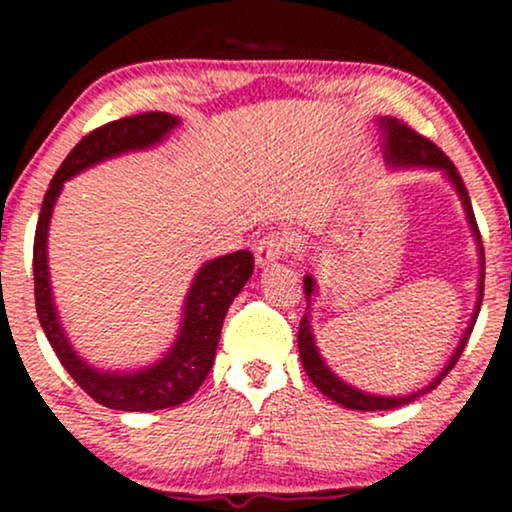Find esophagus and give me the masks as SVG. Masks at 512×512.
<instances>
[{
    "label": "esophagus",
    "mask_w": 512,
    "mask_h": 512,
    "mask_svg": "<svg viewBox=\"0 0 512 512\" xmlns=\"http://www.w3.org/2000/svg\"><path fill=\"white\" fill-rule=\"evenodd\" d=\"M286 250H289V238H286L284 233H267V236L255 245V262L260 264V267H267V264L281 260Z\"/></svg>",
    "instance_id": "34e87169"
}]
</instances>
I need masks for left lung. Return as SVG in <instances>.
<instances>
[{
    "label": "left lung",
    "mask_w": 512,
    "mask_h": 512,
    "mask_svg": "<svg viewBox=\"0 0 512 512\" xmlns=\"http://www.w3.org/2000/svg\"><path fill=\"white\" fill-rule=\"evenodd\" d=\"M380 129H383V151H385V161L390 163L392 168H436V170H443L445 178L452 182V187L457 190V195L462 199V207H464V214H467V221L469 226H472V233H474V240H477L479 245V257H481V279H479V296H477V305H474V313H472V320H469V327L464 330L460 344H457L455 354L448 361V366H445L440 373L433 378V383H428L424 390L419 392H411V395H404V397H383V395H370V392H363V390H356L354 385L344 383L342 378H337V373H332V368L327 366L325 361H322L320 351H317L315 346V337H313V327H310V298L315 296L317 286H315V279L310 274H305L303 279V286H305V301H308V313L301 317V325H298V351H301V361H303V368L305 373H308V378L313 380V385L317 390L322 392L325 397H330L332 402L342 404L346 409H358V411H385V409H397V407H404V404L414 402L416 397L426 395V392L436 390L440 385V380L445 378V375L450 373L452 366L457 363V358L464 351V346H467V339L469 334L474 330V322H477V315H479V308H481V298H484V248H481V236H479V226H477V219H474V211H472V202H469V195H467V187H464V182L460 178V173H457L455 163L450 161L448 156L443 154V151L438 149L436 144L431 142V139H426L424 134L414 132L409 125H404V122L395 120V117H385V120H380Z\"/></svg>",
    "instance_id": "1"
}]
</instances>
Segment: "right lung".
I'll return each mask as SVG.
<instances>
[{"instance_id": "obj_1", "label": "right lung", "mask_w": 512, "mask_h": 512, "mask_svg": "<svg viewBox=\"0 0 512 512\" xmlns=\"http://www.w3.org/2000/svg\"><path fill=\"white\" fill-rule=\"evenodd\" d=\"M180 120L170 113H142L93 129L79 144L69 151L62 166L57 168L48 192H45L43 209L38 216L33 240V279H35V310H38L40 327L55 351L60 363L76 385L98 404L117 411H156L178 407L187 402L207 380L214 366L216 346H219L223 317L228 305L248 284L255 269L250 250H238L231 255L209 260L199 269L190 291H187L185 308H182V325L173 346L161 361L142 370H101L93 368L74 351L64 334L55 301H52L50 272H48V226L52 219L57 197H60L64 180L74 178L81 170L113 158L127 151L149 149L166 139Z\"/></svg>"}]
</instances>
